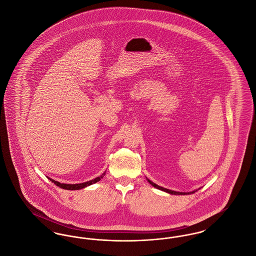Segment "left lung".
<instances>
[{
	"label": "left lung",
	"mask_w": 256,
	"mask_h": 256,
	"mask_svg": "<svg viewBox=\"0 0 256 256\" xmlns=\"http://www.w3.org/2000/svg\"><path fill=\"white\" fill-rule=\"evenodd\" d=\"M148 180V178H146ZM148 183L150 184V185H152L154 188H158L159 190H161V191H164V192H166V193H168V194H170V195H190V194H194L195 192H196L198 190H194V191H192V192H176V191H172V190H169V189H166V188H163V187H161V186H159L158 184H156V183L152 182H150V180H148Z\"/></svg>",
	"instance_id": "obj_1"
}]
</instances>
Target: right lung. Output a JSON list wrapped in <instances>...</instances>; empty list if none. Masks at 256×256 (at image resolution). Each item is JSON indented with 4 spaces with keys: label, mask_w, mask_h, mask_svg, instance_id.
I'll use <instances>...</instances> for the list:
<instances>
[{
    "label": "right lung",
    "mask_w": 256,
    "mask_h": 256,
    "mask_svg": "<svg viewBox=\"0 0 256 256\" xmlns=\"http://www.w3.org/2000/svg\"><path fill=\"white\" fill-rule=\"evenodd\" d=\"M106 172H104L102 176H98V178H94V180H89V182H86L78 183V184H67V183H60L58 182H56V180H54L52 178H50L49 180H50V182H52L54 183L56 186L60 187V188H62V189H65V190H80V189H84V188H86V187L89 186V185H92V184H94V183L100 182V180L104 178V176L106 174Z\"/></svg>",
    "instance_id": "add662e5"
}]
</instances>
